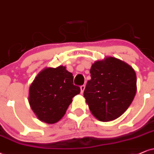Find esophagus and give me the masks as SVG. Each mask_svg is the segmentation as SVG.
<instances>
[{"label": "esophagus", "instance_id": "1", "mask_svg": "<svg viewBox=\"0 0 154 154\" xmlns=\"http://www.w3.org/2000/svg\"><path fill=\"white\" fill-rule=\"evenodd\" d=\"M80 88H81V92H82V93H83L84 89H85V86H84V85H82V86H81V87H80Z\"/></svg>", "mask_w": 154, "mask_h": 154}]
</instances>
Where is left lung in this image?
<instances>
[{
	"label": "left lung",
	"mask_w": 154,
	"mask_h": 154,
	"mask_svg": "<svg viewBox=\"0 0 154 154\" xmlns=\"http://www.w3.org/2000/svg\"><path fill=\"white\" fill-rule=\"evenodd\" d=\"M84 96L97 119L107 122L121 116L137 92V76L128 64L114 57L97 61L90 69Z\"/></svg>",
	"instance_id": "left-lung-1"
}]
</instances>
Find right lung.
<instances>
[{"label": "right lung", "instance_id": "obj_1", "mask_svg": "<svg viewBox=\"0 0 154 154\" xmlns=\"http://www.w3.org/2000/svg\"><path fill=\"white\" fill-rule=\"evenodd\" d=\"M80 92L65 67H50L41 71L31 84L29 102L41 121L53 124L62 119L72 97Z\"/></svg>", "mask_w": 154, "mask_h": 154}]
</instances>
